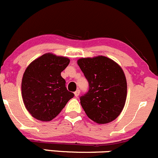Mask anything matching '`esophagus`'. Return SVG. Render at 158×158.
<instances>
[{
    "label": "esophagus",
    "mask_w": 158,
    "mask_h": 158,
    "mask_svg": "<svg viewBox=\"0 0 158 158\" xmlns=\"http://www.w3.org/2000/svg\"><path fill=\"white\" fill-rule=\"evenodd\" d=\"M79 95H80V90H77L75 92H74V96H75L76 97H77Z\"/></svg>",
    "instance_id": "esophagus-1"
}]
</instances>
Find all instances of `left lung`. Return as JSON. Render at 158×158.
Instances as JSON below:
<instances>
[{"instance_id":"obj_1","label":"left lung","mask_w":158,"mask_h":158,"mask_svg":"<svg viewBox=\"0 0 158 158\" xmlns=\"http://www.w3.org/2000/svg\"><path fill=\"white\" fill-rule=\"evenodd\" d=\"M77 64L89 84V90L80 97L87 116L95 123L113 121L123 110L127 82L121 67L107 57L82 58Z\"/></svg>"}]
</instances>
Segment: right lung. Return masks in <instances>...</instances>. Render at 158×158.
<instances>
[{
    "label": "right lung",
    "instance_id": "add662e5",
    "mask_svg": "<svg viewBox=\"0 0 158 158\" xmlns=\"http://www.w3.org/2000/svg\"><path fill=\"white\" fill-rule=\"evenodd\" d=\"M69 62L66 57L46 53L27 68L21 90L24 105L32 117L40 121H51L74 97L61 76Z\"/></svg>",
    "mask_w": 158,
    "mask_h": 158
}]
</instances>
